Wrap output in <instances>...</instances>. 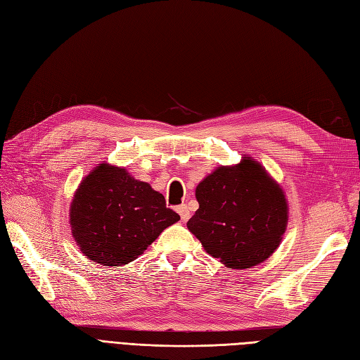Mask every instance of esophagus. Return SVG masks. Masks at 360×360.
I'll return each mask as SVG.
<instances>
[{
  "label": "esophagus",
  "instance_id": "34e87169",
  "mask_svg": "<svg viewBox=\"0 0 360 360\" xmlns=\"http://www.w3.org/2000/svg\"><path fill=\"white\" fill-rule=\"evenodd\" d=\"M177 213L180 214V217H181L183 221L189 220V217H191V212H189V208H188V205H186V204L177 207Z\"/></svg>",
  "mask_w": 360,
  "mask_h": 360
}]
</instances>
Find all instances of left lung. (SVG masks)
Listing matches in <instances>:
<instances>
[{
  "label": "left lung",
  "instance_id": "8db88e82",
  "mask_svg": "<svg viewBox=\"0 0 360 360\" xmlns=\"http://www.w3.org/2000/svg\"><path fill=\"white\" fill-rule=\"evenodd\" d=\"M200 208L189 231L208 255L235 269L252 268L278 247L288 225L280 186L256 160L220 167L196 188Z\"/></svg>",
  "mask_w": 360,
  "mask_h": 360
}]
</instances>
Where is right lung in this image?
I'll list each match as a JSON object with an SVG mask.
<instances>
[{"instance_id":"obj_1","label":"right lung","mask_w":360,"mask_h":360,"mask_svg":"<svg viewBox=\"0 0 360 360\" xmlns=\"http://www.w3.org/2000/svg\"><path fill=\"white\" fill-rule=\"evenodd\" d=\"M179 219L167 208L162 193L107 164L82 181L70 210L72 237L80 250L105 266L132 262Z\"/></svg>"}]
</instances>
